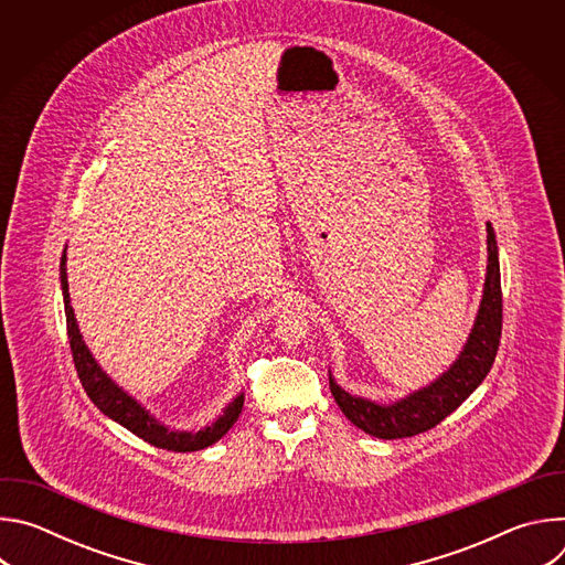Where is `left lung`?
Here are the masks:
<instances>
[{
	"label": "left lung",
	"mask_w": 565,
	"mask_h": 565,
	"mask_svg": "<svg viewBox=\"0 0 565 565\" xmlns=\"http://www.w3.org/2000/svg\"><path fill=\"white\" fill-rule=\"evenodd\" d=\"M503 327V295H501V266H499V246L492 223H488V275L482 286V299L473 319L471 333L456 358V362L431 384L409 393L391 405H380L375 399L351 395L344 391L335 377L329 373L331 393L342 414L369 436L393 440L409 438L436 427L451 412H456L462 402L478 388V384L488 377Z\"/></svg>",
	"instance_id": "obj_1"
}]
</instances>
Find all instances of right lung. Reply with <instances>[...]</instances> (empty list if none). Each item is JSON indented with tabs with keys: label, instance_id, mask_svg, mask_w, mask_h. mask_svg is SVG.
<instances>
[{
	"label": "right lung",
	"instance_id": "add662e5",
	"mask_svg": "<svg viewBox=\"0 0 565 565\" xmlns=\"http://www.w3.org/2000/svg\"><path fill=\"white\" fill-rule=\"evenodd\" d=\"M60 284H62L64 312H66V333H68L77 377H79V382H83V386H85L87 395L92 397L94 405L105 416H109L111 420H116L118 425H122L125 429H129L131 434H136L138 438H142L145 443H149L153 447L168 449V451H183V454L205 449V447L214 445L216 440H221L232 429L241 409H244V393H238L236 397H232V402L223 409V414L212 425H207L199 431H177V429H170L163 423H158L136 397H131L122 386H118L103 371V366L96 362V358L87 349L83 335H79L77 319L73 315L71 297H68L66 248H64L62 262H60Z\"/></svg>",
	"mask_w": 565,
	"mask_h": 565
}]
</instances>
